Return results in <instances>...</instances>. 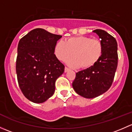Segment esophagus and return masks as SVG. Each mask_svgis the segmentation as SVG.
Instances as JSON below:
<instances>
[{
  "label": "esophagus",
  "instance_id": "34e87169",
  "mask_svg": "<svg viewBox=\"0 0 132 132\" xmlns=\"http://www.w3.org/2000/svg\"><path fill=\"white\" fill-rule=\"evenodd\" d=\"M70 69L68 68V67H65L64 71H65V72H68V71H70Z\"/></svg>",
  "mask_w": 132,
  "mask_h": 132
}]
</instances>
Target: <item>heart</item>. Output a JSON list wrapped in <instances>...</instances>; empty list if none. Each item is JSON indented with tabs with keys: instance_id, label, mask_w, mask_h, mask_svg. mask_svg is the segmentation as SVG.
<instances>
[{
	"instance_id": "b5f03b06",
	"label": "heart",
	"mask_w": 132,
	"mask_h": 132,
	"mask_svg": "<svg viewBox=\"0 0 132 132\" xmlns=\"http://www.w3.org/2000/svg\"><path fill=\"white\" fill-rule=\"evenodd\" d=\"M103 52L102 42L88 36L71 37L55 44L54 54L59 61H65L72 55L68 61L73 67L87 69L94 66Z\"/></svg>"
}]
</instances>
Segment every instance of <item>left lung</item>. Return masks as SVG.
Masks as SVG:
<instances>
[{"mask_svg": "<svg viewBox=\"0 0 132 132\" xmlns=\"http://www.w3.org/2000/svg\"><path fill=\"white\" fill-rule=\"evenodd\" d=\"M93 32L101 39L102 56L94 66L77 73L72 83L76 93L86 98H95L109 90L118 67V43L115 38L102 29Z\"/></svg>", "mask_w": 132, "mask_h": 132, "instance_id": "obj_1", "label": "left lung"}]
</instances>
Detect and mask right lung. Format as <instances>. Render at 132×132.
Instances as JSON below:
<instances>
[{
  "mask_svg": "<svg viewBox=\"0 0 132 132\" xmlns=\"http://www.w3.org/2000/svg\"><path fill=\"white\" fill-rule=\"evenodd\" d=\"M61 37L38 28L18 43V85L23 95L34 103H43L54 94L55 81L64 71V66L54 54L55 44Z\"/></svg>",
  "mask_w": 132,
  "mask_h": 132,
  "instance_id": "1",
  "label": "right lung"
}]
</instances>
